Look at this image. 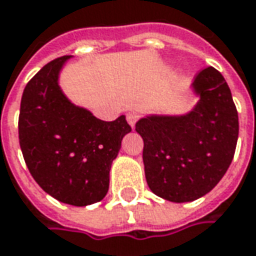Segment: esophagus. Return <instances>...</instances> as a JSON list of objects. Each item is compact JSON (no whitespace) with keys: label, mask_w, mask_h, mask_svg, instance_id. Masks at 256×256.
<instances>
[{"label":"esophagus","mask_w":256,"mask_h":256,"mask_svg":"<svg viewBox=\"0 0 256 256\" xmlns=\"http://www.w3.org/2000/svg\"><path fill=\"white\" fill-rule=\"evenodd\" d=\"M139 114L136 111H130L128 114H126V121H128V124L131 125V126H135L136 124V121H138Z\"/></svg>","instance_id":"34e87169"}]
</instances>
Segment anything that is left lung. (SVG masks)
Listing matches in <instances>:
<instances>
[{
  "label": "left lung",
  "instance_id": "8db88e82",
  "mask_svg": "<svg viewBox=\"0 0 256 256\" xmlns=\"http://www.w3.org/2000/svg\"><path fill=\"white\" fill-rule=\"evenodd\" d=\"M199 102L184 116H148L135 131L144 139V164L153 194L170 202H192L218 185L232 164L238 112L223 75L213 66L192 84Z\"/></svg>",
  "mask_w": 256,
  "mask_h": 256
}]
</instances>
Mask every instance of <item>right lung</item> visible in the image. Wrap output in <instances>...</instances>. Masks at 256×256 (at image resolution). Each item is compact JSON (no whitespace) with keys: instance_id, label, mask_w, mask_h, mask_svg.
I'll list each match as a JSON object with an SVG mask.
<instances>
[{"instance_id":"right-lung-1","label":"right lung","mask_w":256,"mask_h":256,"mask_svg":"<svg viewBox=\"0 0 256 256\" xmlns=\"http://www.w3.org/2000/svg\"><path fill=\"white\" fill-rule=\"evenodd\" d=\"M71 56L44 65L24 88L19 144L32 177L62 204L86 206L104 198L112 160L131 126L125 116L102 121L72 104L58 75Z\"/></svg>"}]
</instances>
